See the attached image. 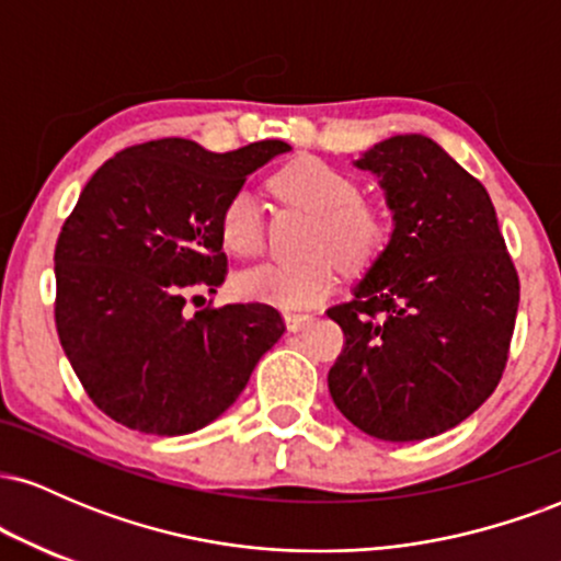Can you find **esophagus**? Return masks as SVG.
<instances>
[{"label":"esophagus","instance_id":"34e87169","mask_svg":"<svg viewBox=\"0 0 561 561\" xmlns=\"http://www.w3.org/2000/svg\"><path fill=\"white\" fill-rule=\"evenodd\" d=\"M313 321L311 313H285V324L289 332H298L302 327H308Z\"/></svg>","mask_w":561,"mask_h":561}]
</instances>
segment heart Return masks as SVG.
Instances as JSON below:
<instances>
[{
  "label": "heart",
  "mask_w": 561,
  "mask_h": 561,
  "mask_svg": "<svg viewBox=\"0 0 561 561\" xmlns=\"http://www.w3.org/2000/svg\"><path fill=\"white\" fill-rule=\"evenodd\" d=\"M272 190L287 203L319 214L313 259L266 261L237 274L242 298L279 308H308L337 287L340 263L364 272L390 240V218L377 203L362 197L358 182L321 158H295L272 176ZM218 234L229 253L250 259L263 248V218L250 192H234L218 216Z\"/></svg>",
  "instance_id": "b5f03b06"
}]
</instances>
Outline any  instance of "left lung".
I'll list each match as a JSON object with an SVG mask.
<instances>
[{
	"label": "left lung",
	"mask_w": 561,
	"mask_h": 561,
	"mask_svg": "<svg viewBox=\"0 0 561 561\" xmlns=\"http://www.w3.org/2000/svg\"><path fill=\"white\" fill-rule=\"evenodd\" d=\"M356 165L379 176L396 227L353 300L327 311L345 334L327 382L362 433L424 440L499 385L519 276L485 186L433 139L398 134Z\"/></svg>",
	"instance_id": "1"
}]
</instances>
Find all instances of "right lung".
I'll use <instances>...</instances> for the list:
<instances>
[{"mask_svg":"<svg viewBox=\"0 0 561 561\" xmlns=\"http://www.w3.org/2000/svg\"><path fill=\"white\" fill-rule=\"evenodd\" d=\"M279 139L208 152L190 139L126 147L81 190L55 248V324L100 411L147 435H186L231 403L285 332L266 302L186 317L227 276L218 216Z\"/></svg>","mask_w":561,"mask_h":561,"instance_id":"add662e5","label":"right lung"}]
</instances>
